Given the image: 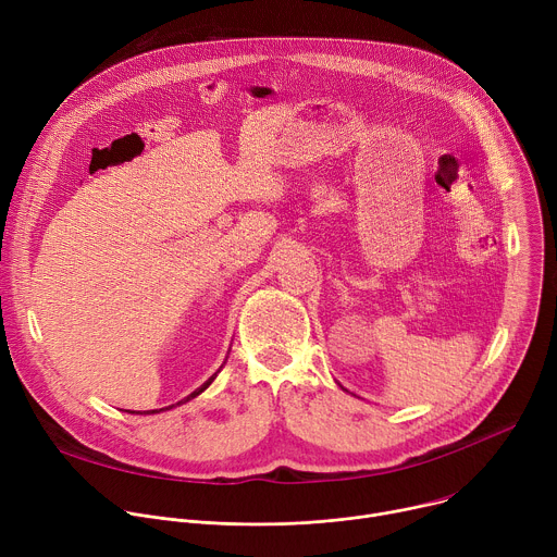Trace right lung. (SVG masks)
Instances as JSON below:
<instances>
[{"label":"right lung","mask_w":557,"mask_h":557,"mask_svg":"<svg viewBox=\"0 0 557 557\" xmlns=\"http://www.w3.org/2000/svg\"><path fill=\"white\" fill-rule=\"evenodd\" d=\"M218 372H220V370H218ZM218 372H215V374H213V376H209V379H207V381H205V383H202V385H200V387H198V389H194V392H191V394H187V396H185V399H181V401H178V404H174V406H168V408H161V410H147V414H158V412H163V410H172V408H176V406H183V404H187V401H191V399H196V396H198V394H200V392H205V389H207V387H209V385H211V381H213V379H215V376H218Z\"/></svg>","instance_id":"add662e5"}]
</instances>
